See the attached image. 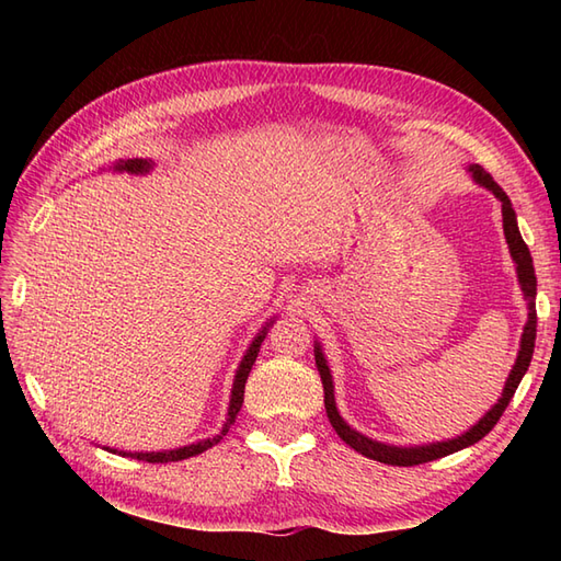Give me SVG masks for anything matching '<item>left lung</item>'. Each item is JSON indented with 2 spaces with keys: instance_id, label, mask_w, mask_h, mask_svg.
Segmentation results:
<instances>
[{
  "instance_id": "left-lung-1",
  "label": "left lung",
  "mask_w": 561,
  "mask_h": 561,
  "mask_svg": "<svg viewBox=\"0 0 561 561\" xmlns=\"http://www.w3.org/2000/svg\"><path fill=\"white\" fill-rule=\"evenodd\" d=\"M470 173L474 178V183H480L482 187L492 190L496 195V199L502 202V217H504V236H506V243L511 250V257L516 262V272H518V282H520V289L523 296H526L528 301V323L523 328V337H520V350L516 356V364L511 368V374L506 378V386L502 398L494 404V408L486 412L482 420L474 424L468 432L460 434L458 438H448V440H436V444H428V446H410V448H402V446H388V444H378V440L368 438L359 432H354V428L342 420L337 408H335V386H332V376H330V368L328 362L323 356V350H320V344L316 342V366H318V374L320 380H323V390H325V412H328V420L335 428L337 436L344 440V444L352 446L356 453H362V456L378 460V462H386V465H398V468H412V465H422L428 460H436V458H444L450 456V453L468 448L472 444H478L480 438H484L486 434L492 432L494 424L499 422V416L504 414V410L508 408L511 398H514V392L520 383V378L526 376L530 359H533V350H535V328H538V313H535V294H538V279H535V267H533V257H530V250L526 245V241L520 238L518 231V224H516V211L511 207V199L504 193L502 187L494 183V178L486 173L482 165L472 163L470 165Z\"/></svg>"
}]
</instances>
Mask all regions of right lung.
I'll list each match as a JSON object with an SVG mask.
<instances>
[{
    "label": "right lung",
    "instance_id": "obj_1",
    "mask_svg": "<svg viewBox=\"0 0 561 561\" xmlns=\"http://www.w3.org/2000/svg\"><path fill=\"white\" fill-rule=\"evenodd\" d=\"M115 171H127V173H147L151 169V161L147 159H127V161H117L113 165ZM274 323V320H270V323L262 328L255 340L250 342V347L245 350L243 359H241V366H238L236 371V378H233V388H231V402H229V416H226V422L221 426V432L214 436V438H205V440H197V444H190V446H183V448H175V450H159V453H125L121 450V456H127V458H137V460H145V462H175V460H185V458H193V456H199V453H205L207 448L217 446L219 440L229 434L231 424L236 422V414L241 412V404H243V392H245V380H248V374L250 368H253L255 359H257V352H260V344L262 340H265L270 325ZM115 453V450H111Z\"/></svg>",
    "mask_w": 561,
    "mask_h": 561
}]
</instances>
